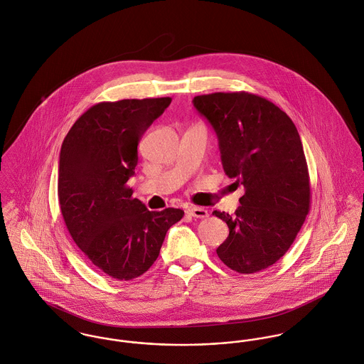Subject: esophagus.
<instances>
[{
    "label": "esophagus",
    "instance_id": "34e87169",
    "mask_svg": "<svg viewBox=\"0 0 364 364\" xmlns=\"http://www.w3.org/2000/svg\"><path fill=\"white\" fill-rule=\"evenodd\" d=\"M187 213L193 218H208V210L200 206H190L187 209Z\"/></svg>",
    "mask_w": 364,
    "mask_h": 364
}]
</instances>
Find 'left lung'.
Segmentation results:
<instances>
[{
	"instance_id": "1",
	"label": "left lung",
	"mask_w": 364,
	"mask_h": 364,
	"mask_svg": "<svg viewBox=\"0 0 364 364\" xmlns=\"http://www.w3.org/2000/svg\"><path fill=\"white\" fill-rule=\"evenodd\" d=\"M193 103L218 135L225 173L245 190L233 215L213 210L229 226L216 254L239 274L262 271L290 248L310 210L297 128L272 102L247 92L201 95Z\"/></svg>"
}]
</instances>
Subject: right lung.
<instances>
[{
  "mask_svg": "<svg viewBox=\"0 0 364 364\" xmlns=\"http://www.w3.org/2000/svg\"><path fill=\"white\" fill-rule=\"evenodd\" d=\"M170 97L102 102L71 127L60 152L58 201L73 240L106 275L131 281L156 261L184 210H149L127 186L138 142Z\"/></svg>",
  "mask_w": 364,
  "mask_h": 364,
  "instance_id": "right-lung-1",
  "label": "right lung"
}]
</instances>
